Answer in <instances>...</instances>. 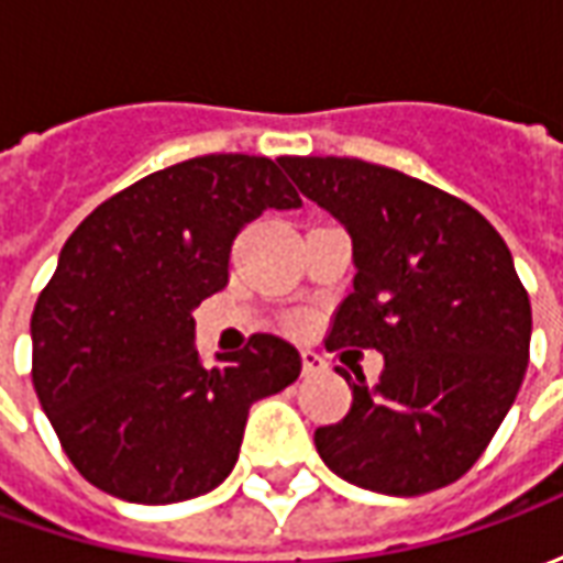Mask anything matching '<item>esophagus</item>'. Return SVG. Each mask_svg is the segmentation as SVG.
<instances>
[{"label": "esophagus", "instance_id": "1", "mask_svg": "<svg viewBox=\"0 0 563 563\" xmlns=\"http://www.w3.org/2000/svg\"><path fill=\"white\" fill-rule=\"evenodd\" d=\"M301 367H305L307 377H317V374H325V371H329V362L319 353H313V350H305V353H301Z\"/></svg>", "mask_w": 563, "mask_h": 563}]
</instances>
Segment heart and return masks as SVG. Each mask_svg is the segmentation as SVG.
<instances>
[{
    "instance_id": "b5f03b06",
    "label": "heart",
    "mask_w": 563,
    "mask_h": 563,
    "mask_svg": "<svg viewBox=\"0 0 563 563\" xmlns=\"http://www.w3.org/2000/svg\"><path fill=\"white\" fill-rule=\"evenodd\" d=\"M292 325H295V329H301V325H305V319H301V317H295V319H292Z\"/></svg>"
}]
</instances>
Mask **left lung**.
I'll use <instances>...</instances> for the list:
<instances>
[{
	"label": "left lung",
	"instance_id": "left-lung-1",
	"mask_svg": "<svg viewBox=\"0 0 563 563\" xmlns=\"http://www.w3.org/2000/svg\"><path fill=\"white\" fill-rule=\"evenodd\" d=\"M298 189L346 225L355 280L325 346L383 353L377 386L317 428L346 483L413 497L455 483L504 422L531 355V301L509 246L467 201L346 156H283Z\"/></svg>",
	"mask_w": 563,
	"mask_h": 563
}]
</instances>
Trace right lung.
Returning a JSON list of instances; mask_svg holds the SVG:
<instances>
[{"mask_svg":"<svg viewBox=\"0 0 563 563\" xmlns=\"http://www.w3.org/2000/svg\"><path fill=\"white\" fill-rule=\"evenodd\" d=\"M298 205L280 162L208 153L120 189L71 232L32 310V386L87 483L174 504L232 473L253 401L295 383L301 358L253 334L205 367L192 307L225 289L246 222Z\"/></svg>","mask_w":563,"mask_h":563,"instance_id":"right-lung-1","label":"right lung"}]
</instances>
